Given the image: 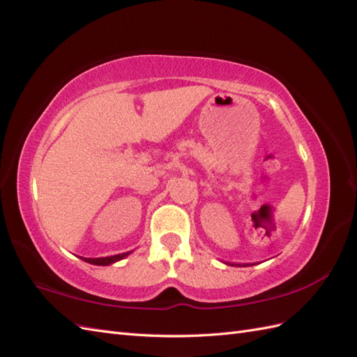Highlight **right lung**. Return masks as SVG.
I'll return each mask as SVG.
<instances>
[{
    "label": "right lung",
    "mask_w": 357,
    "mask_h": 357,
    "mask_svg": "<svg viewBox=\"0 0 357 357\" xmlns=\"http://www.w3.org/2000/svg\"><path fill=\"white\" fill-rule=\"evenodd\" d=\"M128 255H131V252H126V253H121V255H114V256H107V257H80L83 259L84 262L88 264H92V265H102V266H107V265H112L117 261H122L123 257H126Z\"/></svg>",
    "instance_id": "right-lung-1"
}]
</instances>
